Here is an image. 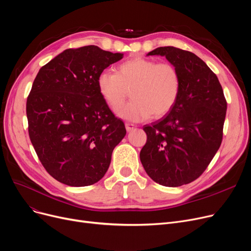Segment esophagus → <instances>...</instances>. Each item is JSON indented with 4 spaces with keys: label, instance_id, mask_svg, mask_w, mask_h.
I'll return each instance as SVG.
<instances>
[{
    "label": "esophagus",
    "instance_id": "34e87169",
    "mask_svg": "<svg viewBox=\"0 0 251 251\" xmlns=\"http://www.w3.org/2000/svg\"><path fill=\"white\" fill-rule=\"evenodd\" d=\"M125 127H126V130H127V132H130V131H132L133 129H134V125L133 124H130V123H126L125 124Z\"/></svg>",
    "mask_w": 251,
    "mask_h": 251
}]
</instances>
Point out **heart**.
<instances>
[{
	"label": "heart",
	"instance_id": "heart-1",
	"mask_svg": "<svg viewBox=\"0 0 251 251\" xmlns=\"http://www.w3.org/2000/svg\"><path fill=\"white\" fill-rule=\"evenodd\" d=\"M98 87L105 103L114 111L118 109L119 117L139 122L151 116L161 118L172 110L179 96L180 75L169 62L134 57L119 65L116 73L101 72ZM128 90L133 100L123 106Z\"/></svg>",
	"mask_w": 251,
	"mask_h": 251
}]
</instances>
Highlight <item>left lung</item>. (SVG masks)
Here are the masks:
<instances>
[{
    "label": "left lung",
    "instance_id": "obj_1",
    "mask_svg": "<svg viewBox=\"0 0 251 251\" xmlns=\"http://www.w3.org/2000/svg\"><path fill=\"white\" fill-rule=\"evenodd\" d=\"M154 55L177 68L180 91L172 110L143 126L140 161L154 182L178 187L199 178L220 149L227 101L217 75L193 52L161 47L148 54Z\"/></svg>",
    "mask_w": 251,
    "mask_h": 251
}]
</instances>
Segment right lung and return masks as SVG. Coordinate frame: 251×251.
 Wrapping results in <instances>:
<instances>
[{
	"label": "right lung",
	"instance_id": "right-lung-1",
	"mask_svg": "<svg viewBox=\"0 0 251 251\" xmlns=\"http://www.w3.org/2000/svg\"><path fill=\"white\" fill-rule=\"evenodd\" d=\"M122 58L97 46L68 49L34 79L26 101L29 137L47 172L66 185L100 181L126 135L98 87L99 75Z\"/></svg>",
	"mask_w": 251,
	"mask_h": 251
}]
</instances>
